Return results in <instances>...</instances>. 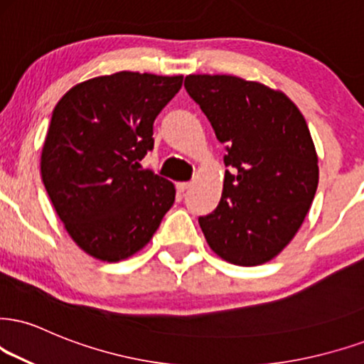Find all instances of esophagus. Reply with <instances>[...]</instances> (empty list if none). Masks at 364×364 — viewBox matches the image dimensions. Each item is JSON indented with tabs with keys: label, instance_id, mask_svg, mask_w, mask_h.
I'll return each instance as SVG.
<instances>
[{
	"label": "esophagus",
	"instance_id": "34e87169",
	"mask_svg": "<svg viewBox=\"0 0 364 364\" xmlns=\"http://www.w3.org/2000/svg\"><path fill=\"white\" fill-rule=\"evenodd\" d=\"M191 187V182H178L177 183V192L178 194H183Z\"/></svg>",
	"mask_w": 364,
	"mask_h": 364
}]
</instances>
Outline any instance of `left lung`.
<instances>
[{"label":"left lung","mask_w":364,"mask_h":364,"mask_svg":"<svg viewBox=\"0 0 364 364\" xmlns=\"http://www.w3.org/2000/svg\"><path fill=\"white\" fill-rule=\"evenodd\" d=\"M186 91L226 145L223 196L199 224L226 262L277 257L311 209L319 167L311 132L284 92L236 75H187Z\"/></svg>","instance_id":"left-lung-1"}]
</instances>
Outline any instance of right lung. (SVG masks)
I'll list each match as a JSON object with an SVG mask.
<instances>
[{
  "mask_svg": "<svg viewBox=\"0 0 364 364\" xmlns=\"http://www.w3.org/2000/svg\"><path fill=\"white\" fill-rule=\"evenodd\" d=\"M182 80L123 70L77 84L57 102L42 181L67 232L91 257H132L172 208L173 183L140 161L154 150V121Z\"/></svg>",
  "mask_w": 364,
  "mask_h": 364,
  "instance_id": "right-lung-1",
  "label": "right lung"
}]
</instances>
